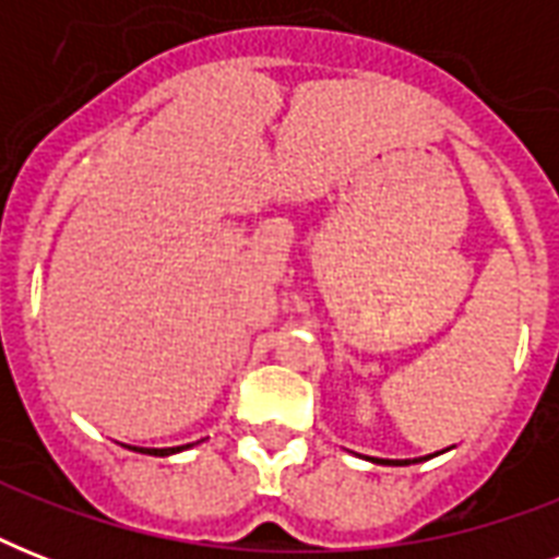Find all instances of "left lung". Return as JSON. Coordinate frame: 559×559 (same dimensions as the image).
Masks as SVG:
<instances>
[{
  "label": "left lung",
  "mask_w": 559,
  "mask_h": 559,
  "mask_svg": "<svg viewBox=\"0 0 559 559\" xmlns=\"http://www.w3.org/2000/svg\"><path fill=\"white\" fill-rule=\"evenodd\" d=\"M380 464H408V461H389V459H382Z\"/></svg>",
  "instance_id": "8db88e82"
}]
</instances>
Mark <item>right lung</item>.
<instances>
[{
  "label": "right lung",
  "mask_w": 559,
  "mask_h": 559,
  "mask_svg": "<svg viewBox=\"0 0 559 559\" xmlns=\"http://www.w3.org/2000/svg\"><path fill=\"white\" fill-rule=\"evenodd\" d=\"M188 447H191V443H188ZM179 450H182V447H170V450H153V455H170V452H179ZM135 452H144V450H135Z\"/></svg>",
  "instance_id": "right-lung-1"
}]
</instances>
